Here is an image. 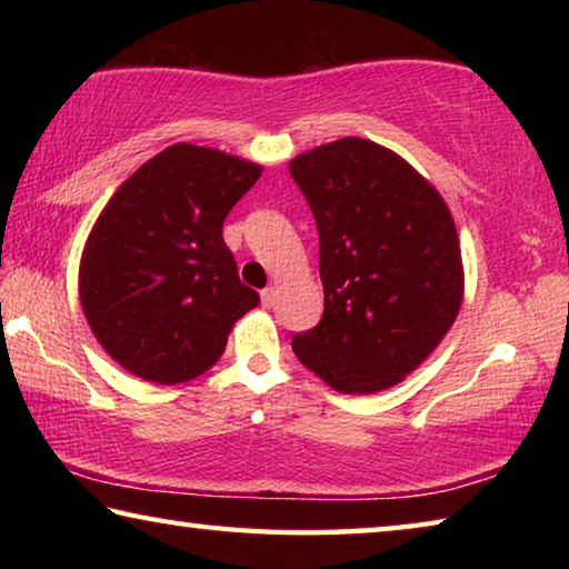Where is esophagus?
<instances>
[{
	"label": "esophagus",
	"instance_id": "1",
	"mask_svg": "<svg viewBox=\"0 0 569 569\" xmlns=\"http://www.w3.org/2000/svg\"><path fill=\"white\" fill-rule=\"evenodd\" d=\"M261 301H263V306H266V308H271V306H273V301H276V288H273V286L263 288V291H261Z\"/></svg>",
	"mask_w": 569,
	"mask_h": 569
}]
</instances>
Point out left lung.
Instances as JSON below:
<instances>
[{
	"mask_svg": "<svg viewBox=\"0 0 569 569\" xmlns=\"http://www.w3.org/2000/svg\"><path fill=\"white\" fill-rule=\"evenodd\" d=\"M319 228L323 316L298 361L341 393L399 383L455 323L465 273L445 198L397 152L341 138L291 160Z\"/></svg>",
	"mask_w": 569,
	"mask_h": 569,
	"instance_id": "1",
	"label": "left lung"
}]
</instances>
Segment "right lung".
I'll return each instance as SVG.
<instances>
[{
  "label": "right lung",
  "instance_id": "1",
  "mask_svg": "<svg viewBox=\"0 0 569 569\" xmlns=\"http://www.w3.org/2000/svg\"><path fill=\"white\" fill-rule=\"evenodd\" d=\"M258 178L261 166L180 142L104 206L82 253L80 301L122 369L156 383L196 379L261 303L223 240L226 216Z\"/></svg>",
  "mask_w": 569,
  "mask_h": 569
}]
</instances>
